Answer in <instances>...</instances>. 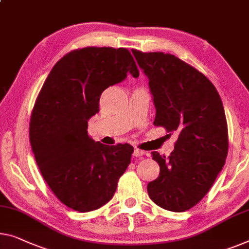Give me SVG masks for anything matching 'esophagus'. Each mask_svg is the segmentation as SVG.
<instances>
[{"label": "esophagus", "instance_id": "34e87169", "mask_svg": "<svg viewBox=\"0 0 249 249\" xmlns=\"http://www.w3.org/2000/svg\"><path fill=\"white\" fill-rule=\"evenodd\" d=\"M144 154H145V152L142 150H139V148H134V152H133V155H134L135 158H141L143 157Z\"/></svg>", "mask_w": 249, "mask_h": 249}]
</instances>
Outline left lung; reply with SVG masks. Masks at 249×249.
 I'll use <instances>...</instances> for the list:
<instances>
[{
	"mask_svg": "<svg viewBox=\"0 0 249 249\" xmlns=\"http://www.w3.org/2000/svg\"><path fill=\"white\" fill-rule=\"evenodd\" d=\"M148 78L157 110L154 125L179 134L169 158L152 152L160 174L147 184L152 201L181 213L205 196L222 170L228 153L225 109L216 87L176 55L132 50Z\"/></svg>",
	"mask_w": 249,
	"mask_h": 249,
	"instance_id": "8db88e82",
	"label": "left lung"
}]
</instances>
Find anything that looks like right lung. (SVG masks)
<instances>
[{
	"mask_svg": "<svg viewBox=\"0 0 249 249\" xmlns=\"http://www.w3.org/2000/svg\"><path fill=\"white\" fill-rule=\"evenodd\" d=\"M139 69L125 48L87 47L51 69L33 107L30 142L43 179L67 207L96 210L113 198L129 163L132 145H104L88 135L102 92Z\"/></svg>",
	"mask_w": 249,
	"mask_h": 249,
	"instance_id": "1",
	"label": "right lung"
}]
</instances>
